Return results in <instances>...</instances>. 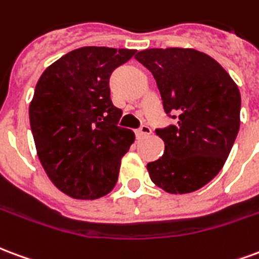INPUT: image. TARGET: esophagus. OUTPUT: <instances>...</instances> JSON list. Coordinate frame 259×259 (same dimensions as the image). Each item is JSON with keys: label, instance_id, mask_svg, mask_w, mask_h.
Returning <instances> with one entry per match:
<instances>
[{"label": "esophagus", "instance_id": "1", "mask_svg": "<svg viewBox=\"0 0 259 259\" xmlns=\"http://www.w3.org/2000/svg\"><path fill=\"white\" fill-rule=\"evenodd\" d=\"M135 132H137V137L142 138L146 137V135H150V134H152V128L149 127V125H142L141 128H138Z\"/></svg>", "mask_w": 259, "mask_h": 259}]
</instances>
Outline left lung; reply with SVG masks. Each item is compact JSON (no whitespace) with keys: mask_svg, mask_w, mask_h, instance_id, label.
Wrapping results in <instances>:
<instances>
[{"mask_svg":"<svg viewBox=\"0 0 259 259\" xmlns=\"http://www.w3.org/2000/svg\"><path fill=\"white\" fill-rule=\"evenodd\" d=\"M135 59L150 71L164 113L177 120L157 128L161 157L148 164L153 184L174 194L203 188L224 167L240 128V91L222 66L189 48H153Z\"/></svg>","mask_w":259,"mask_h":259,"instance_id":"left-lung-1","label":"left lung"}]
</instances>
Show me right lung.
Segmentation results:
<instances>
[{
  "label": "right lung",
  "instance_id": "right-lung-1",
  "mask_svg": "<svg viewBox=\"0 0 259 259\" xmlns=\"http://www.w3.org/2000/svg\"><path fill=\"white\" fill-rule=\"evenodd\" d=\"M135 50L84 47L45 70L30 103L37 154L54 185L70 197L94 200L110 192L135 134L118 127L111 73Z\"/></svg>",
  "mask_w": 259,
  "mask_h": 259
}]
</instances>
